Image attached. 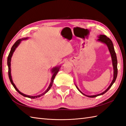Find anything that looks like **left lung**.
<instances>
[{"label":"left lung","mask_w":126,"mask_h":126,"mask_svg":"<svg viewBox=\"0 0 126 126\" xmlns=\"http://www.w3.org/2000/svg\"><path fill=\"white\" fill-rule=\"evenodd\" d=\"M98 41H100L102 42L103 43H105L106 45H107L108 47V49H109V51H110V54H111V58H112V62H113V68H114V78H113V80L112 81V82L110 83V86L108 87V88L106 89L105 91H104L103 92V93H101V94H97V95H92V96H89V95H86L84 94H83L81 92L79 88H78V87L76 86L77 88H78V89H79V91L82 94L88 96L89 97H96L97 96H99V95H102L103 94H105L106 92H107L108 89H110L111 86L113 85V84L114 83V82L115 81L116 79V77H117V75H118V67H117V65H118V61H117V58H116V55L115 53V50H114V46H113V44L112 41L110 39V38H108L107 36L105 35H100L99 37V39H97Z\"/></svg>","instance_id":"1"}]
</instances>
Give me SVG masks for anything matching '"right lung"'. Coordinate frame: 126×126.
Here are the masks:
<instances>
[{"label": "right lung", "mask_w": 126, "mask_h": 126, "mask_svg": "<svg viewBox=\"0 0 126 126\" xmlns=\"http://www.w3.org/2000/svg\"><path fill=\"white\" fill-rule=\"evenodd\" d=\"M27 39V38H24V39ZM22 40H23V39H19V40H18L17 41H16V43H15V44H14L12 46V48H11V51H10V53H9V54H8V58H7V65H8V77H9V79H10V81H11V83H12V84L13 86L14 87V88H15L16 90V91H17L19 94H20L21 95H23L24 96L29 97V98H31V99L37 98V97H40L41 96L43 95H44L47 92L49 91V89L50 88H51V87L52 85H53V83L54 79L55 78V76H56V75H57V73L58 72L59 70V67H55V68H53L52 71L53 73V74L52 77V79H51V83H50V85H49V87H48V88H47V90H46L45 92H44L43 93H42L41 94L39 95H37V96H30V95H25V94H23V93H21V92H20V91H19L18 90V89H17V88L16 87V86H15V84H14V83H13V82L12 79V77H11V68H10V67H11V57H12V54H13V52H15L16 48V47H18V46L19 45V44L20 43V42H21V41H22Z\"/></svg>", "instance_id": "add662e5"}]
</instances>
